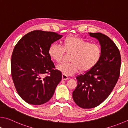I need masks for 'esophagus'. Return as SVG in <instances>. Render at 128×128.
<instances>
[{
  "instance_id": "obj_1",
  "label": "esophagus",
  "mask_w": 128,
  "mask_h": 128,
  "mask_svg": "<svg viewBox=\"0 0 128 128\" xmlns=\"http://www.w3.org/2000/svg\"><path fill=\"white\" fill-rule=\"evenodd\" d=\"M69 78L68 76H66L64 74H62V80H69Z\"/></svg>"
}]
</instances>
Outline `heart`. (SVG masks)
Masks as SVG:
<instances>
[{
  "label": "heart",
  "mask_w": 128,
  "mask_h": 128,
  "mask_svg": "<svg viewBox=\"0 0 128 128\" xmlns=\"http://www.w3.org/2000/svg\"><path fill=\"white\" fill-rule=\"evenodd\" d=\"M62 46L53 44L48 48L51 59L58 64L61 63L65 53L70 55V62L62 64L58 69L66 76H72L80 70L87 72L91 70L98 63L101 56L100 46L96 44H90L79 37L69 36L62 41Z\"/></svg>",
  "instance_id": "obj_1"
}]
</instances>
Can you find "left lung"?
<instances>
[{"mask_svg":"<svg viewBox=\"0 0 128 128\" xmlns=\"http://www.w3.org/2000/svg\"><path fill=\"white\" fill-rule=\"evenodd\" d=\"M89 34L99 41L101 56L94 68L76 77L78 84L73 98L83 108H95L108 98L119 78L121 66L119 50L112 40L101 33Z\"/></svg>","mask_w":128,"mask_h":128,"instance_id":"1","label":"left lung"}]
</instances>
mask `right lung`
Segmentation results:
<instances>
[{
  "instance_id": "1",
  "label": "right lung",
  "mask_w": 128,
  "mask_h": 128,
  "mask_svg": "<svg viewBox=\"0 0 128 128\" xmlns=\"http://www.w3.org/2000/svg\"><path fill=\"white\" fill-rule=\"evenodd\" d=\"M61 38L56 32L35 30L23 36L14 46L11 75L17 93L27 103L47 102L61 81V72L55 69L48 55L52 44Z\"/></svg>"
}]
</instances>
